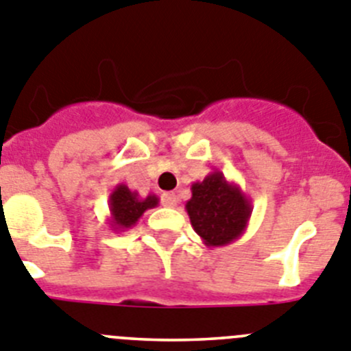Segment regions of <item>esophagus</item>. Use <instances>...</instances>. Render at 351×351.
Here are the masks:
<instances>
[{
  "instance_id": "1",
  "label": "esophagus",
  "mask_w": 351,
  "mask_h": 351,
  "mask_svg": "<svg viewBox=\"0 0 351 351\" xmlns=\"http://www.w3.org/2000/svg\"><path fill=\"white\" fill-rule=\"evenodd\" d=\"M163 207H176L178 205V195L176 193H165L162 197Z\"/></svg>"
}]
</instances>
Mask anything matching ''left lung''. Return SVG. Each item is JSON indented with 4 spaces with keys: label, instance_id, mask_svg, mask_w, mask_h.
<instances>
[{
    "label": "left lung",
    "instance_id": "obj_1",
    "mask_svg": "<svg viewBox=\"0 0 351 351\" xmlns=\"http://www.w3.org/2000/svg\"><path fill=\"white\" fill-rule=\"evenodd\" d=\"M186 212L205 245L215 249L237 242L245 233L252 205L237 182L214 170L204 181L193 182Z\"/></svg>",
    "mask_w": 351,
    "mask_h": 351
}]
</instances>
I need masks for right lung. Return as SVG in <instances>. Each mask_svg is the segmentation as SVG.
Listing matches in <instances>:
<instances>
[{
  "mask_svg": "<svg viewBox=\"0 0 351 351\" xmlns=\"http://www.w3.org/2000/svg\"><path fill=\"white\" fill-rule=\"evenodd\" d=\"M158 202L160 198L153 193L143 198L139 193L132 191L127 184L120 182L109 195V228L112 231L130 230L132 226H136L144 212L156 207Z\"/></svg>",
  "mask_w": 351,
  "mask_h": 351,
  "instance_id": "obj_1",
  "label": "right lung"
}]
</instances>
